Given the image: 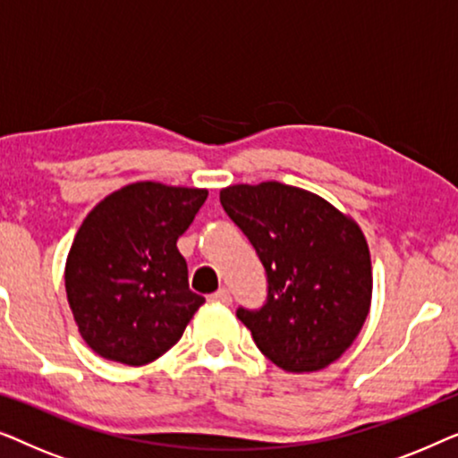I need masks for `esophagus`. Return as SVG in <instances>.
<instances>
[{"label": "esophagus", "mask_w": 458, "mask_h": 458, "mask_svg": "<svg viewBox=\"0 0 458 458\" xmlns=\"http://www.w3.org/2000/svg\"><path fill=\"white\" fill-rule=\"evenodd\" d=\"M210 302H218V304H231V292L229 290H218L210 296Z\"/></svg>", "instance_id": "obj_1"}]
</instances>
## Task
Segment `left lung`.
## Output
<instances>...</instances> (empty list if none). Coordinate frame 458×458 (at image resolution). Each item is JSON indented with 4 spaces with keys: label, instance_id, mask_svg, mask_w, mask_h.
<instances>
[{
    "label": "left lung",
    "instance_id": "1",
    "mask_svg": "<svg viewBox=\"0 0 458 458\" xmlns=\"http://www.w3.org/2000/svg\"><path fill=\"white\" fill-rule=\"evenodd\" d=\"M221 204L267 271L260 310H237L268 360L290 373L321 371L360 334L373 271L365 233L350 215L302 187L229 185Z\"/></svg>",
    "mask_w": 458,
    "mask_h": 458
}]
</instances>
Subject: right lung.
<instances>
[{
    "label": "right lung",
    "instance_id": "right-lung-1",
    "mask_svg": "<svg viewBox=\"0 0 458 458\" xmlns=\"http://www.w3.org/2000/svg\"><path fill=\"white\" fill-rule=\"evenodd\" d=\"M208 190L137 181L85 216L64 268L74 323L98 356L148 365L181 340L204 304L190 290L177 240Z\"/></svg>",
    "mask_w": 458,
    "mask_h": 458
}]
</instances>
